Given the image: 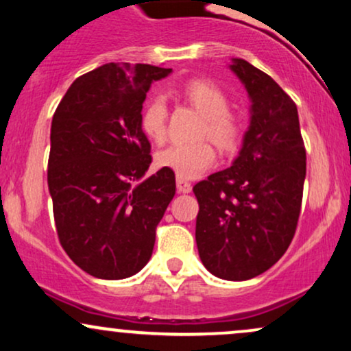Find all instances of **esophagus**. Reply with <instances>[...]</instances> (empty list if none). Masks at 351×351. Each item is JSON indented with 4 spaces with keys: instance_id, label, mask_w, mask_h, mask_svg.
I'll use <instances>...</instances> for the list:
<instances>
[{
    "instance_id": "34e87169",
    "label": "esophagus",
    "mask_w": 351,
    "mask_h": 351,
    "mask_svg": "<svg viewBox=\"0 0 351 351\" xmlns=\"http://www.w3.org/2000/svg\"><path fill=\"white\" fill-rule=\"evenodd\" d=\"M176 188H178L180 193H189L193 189L191 183L184 178H180V176H176Z\"/></svg>"
}]
</instances>
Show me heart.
I'll list each match as a JSON object with an SVG mask.
<instances>
[{
    "label": "heart",
    "instance_id": "b5f03b06",
    "mask_svg": "<svg viewBox=\"0 0 351 351\" xmlns=\"http://www.w3.org/2000/svg\"><path fill=\"white\" fill-rule=\"evenodd\" d=\"M184 99L204 115L201 136H209L221 150H234L241 138L243 125L239 117L229 110L228 95L219 87L204 79L189 80L181 88ZM140 127L153 142H163L168 130V106L163 97H153L145 104L140 115ZM215 148L206 140L193 143H173L156 153V165L176 176L191 180L213 167Z\"/></svg>",
    "mask_w": 351,
    "mask_h": 351
}]
</instances>
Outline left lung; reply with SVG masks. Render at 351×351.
Listing matches in <instances>:
<instances>
[{
    "label": "left lung",
    "mask_w": 351,
    "mask_h": 351,
    "mask_svg": "<svg viewBox=\"0 0 351 351\" xmlns=\"http://www.w3.org/2000/svg\"><path fill=\"white\" fill-rule=\"evenodd\" d=\"M229 69L251 99V125L231 168L195 184L201 263L224 280L271 269L295 234L305 181V147L293 100L244 59Z\"/></svg>",
    "instance_id": "1"
}]
</instances>
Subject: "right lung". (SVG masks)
I'll return each instance as SVG.
<instances>
[{"label": "right lung", "instance_id": "right-lung-1", "mask_svg": "<svg viewBox=\"0 0 351 351\" xmlns=\"http://www.w3.org/2000/svg\"><path fill=\"white\" fill-rule=\"evenodd\" d=\"M170 72L104 64L72 82L52 117L47 186L56 231L74 264L97 279L142 271L175 196L170 170L142 181L152 147L140 115L152 82Z\"/></svg>", "mask_w": 351, "mask_h": 351}]
</instances>
